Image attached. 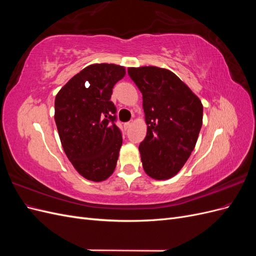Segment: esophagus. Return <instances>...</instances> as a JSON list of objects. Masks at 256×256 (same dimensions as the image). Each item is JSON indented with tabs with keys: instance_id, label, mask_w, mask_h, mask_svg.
I'll use <instances>...</instances> for the list:
<instances>
[{
	"instance_id": "1",
	"label": "esophagus",
	"mask_w": 256,
	"mask_h": 256,
	"mask_svg": "<svg viewBox=\"0 0 256 256\" xmlns=\"http://www.w3.org/2000/svg\"><path fill=\"white\" fill-rule=\"evenodd\" d=\"M131 124H132V122H125V124H124V127H125V129H128L131 126Z\"/></svg>"
}]
</instances>
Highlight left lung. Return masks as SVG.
<instances>
[{"label": "left lung", "instance_id": "8db88e82", "mask_svg": "<svg viewBox=\"0 0 256 256\" xmlns=\"http://www.w3.org/2000/svg\"><path fill=\"white\" fill-rule=\"evenodd\" d=\"M143 96L147 134L138 146L145 173L166 180L180 171L194 150L203 124V104L171 70L129 67Z\"/></svg>", "mask_w": 256, "mask_h": 256}]
</instances>
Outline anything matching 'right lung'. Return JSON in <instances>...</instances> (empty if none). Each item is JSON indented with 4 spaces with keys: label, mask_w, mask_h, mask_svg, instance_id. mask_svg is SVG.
Wrapping results in <instances>:
<instances>
[{
    "label": "right lung",
    "mask_w": 256,
    "mask_h": 256,
    "mask_svg": "<svg viewBox=\"0 0 256 256\" xmlns=\"http://www.w3.org/2000/svg\"><path fill=\"white\" fill-rule=\"evenodd\" d=\"M124 66L92 64L74 74L56 96L54 120L67 158L81 176L102 182L115 170L122 143L110 98Z\"/></svg>",
    "instance_id": "obj_1"
}]
</instances>
